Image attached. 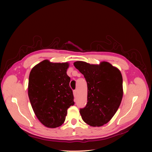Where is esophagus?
<instances>
[{"instance_id":"esophagus-1","label":"esophagus","mask_w":152,"mask_h":152,"mask_svg":"<svg viewBox=\"0 0 152 152\" xmlns=\"http://www.w3.org/2000/svg\"><path fill=\"white\" fill-rule=\"evenodd\" d=\"M76 94H77V92H76V90L73 91V95H74V96H75V97H76Z\"/></svg>"}]
</instances>
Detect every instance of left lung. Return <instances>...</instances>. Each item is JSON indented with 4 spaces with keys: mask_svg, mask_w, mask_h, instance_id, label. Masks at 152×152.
Here are the masks:
<instances>
[{
    "mask_svg": "<svg viewBox=\"0 0 152 152\" xmlns=\"http://www.w3.org/2000/svg\"><path fill=\"white\" fill-rule=\"evenodd\" d=\"M74 65L87 84V103L80 109L83 121L92 127L108 123L121 104L123 95L121 71L107 61L99 65L77 61Z\"/></svg>",
    "mask_w": 152,
    "mask_h": 152,
    "instance_id": "left-lung-1",
    "label": "left lung"
}]
</instances>
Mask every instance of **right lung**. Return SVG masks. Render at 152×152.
Listing matches in <instances>:
<instances>
[{"mask_svg":"<svg viewBox=\"0 0 152 152\" xmlns=\"http://www.w3.org/2000/svg\"><path fill=\"white\" fill-rule=\"evenodd\" d=\"M69 64L44 60L32 68L28 83V96L34 112L44 126L55 128L65 122L67 110L75 104Z\"/></svg>","mask_w":152,"mask_h":152,"instance_id":"right-lung-1","label":"right lung"}]
</instances>
